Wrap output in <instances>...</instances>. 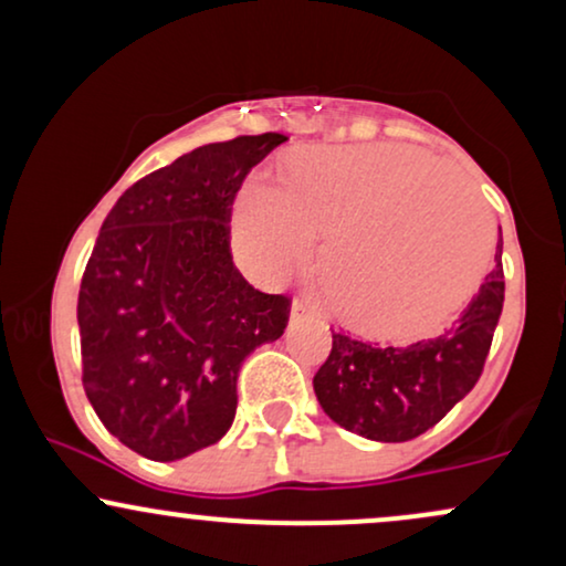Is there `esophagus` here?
<instances>
[{
    "instance_id": "esophagus-1",
    "label": "esophagus",
    "mask_w": 566,
    "mask_h": 566,
    "mask_svg": "<svg viewBox=\"0 0 566 566\" xmlns=\"http://www.w3.org/2000/svg\"><path fill=\"white\" fill-rule=\"evenodd\" d=\"M305 316H308V305H305L303 301H295V303L290 305V322H292V324L303 322Z\"/></svg>"
}]
</instances>
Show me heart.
Here are the masks:
<instances>
[{"mask_svg":"<svg viewBox=\"0 0 566 566\" xmlns=\"http://www.w3.org/2000/svg\"><path fill=\"white\" fill-rule=\"evenodd\" d=\"M244 269L279 279L305 263L316 237L329 305L350 329L412 337L471 297L492 250L482 201L418 148H305L284 186L252 178L233 207Z\"/></svg>","mask_w":566,"mask_h":566,"instance_id":"obj_1","label":"heart"}]
</instances>
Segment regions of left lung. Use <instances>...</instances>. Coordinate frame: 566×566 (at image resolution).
Here are the masks:
<instances>
[{"instance_id": "8db88e82", "label": "left lung", "mask_w": 566, "mask_h": 566, "mask_svg": "<svg viewBox=\"0 0 566 566\" xmlns=\"http://www.w3.org/2000/svg\"><path fill=\"white\" fill-rule=\"evenodd\" d=\"M484 279L447 333L409 346H375L333 333L314 394L337 426L373 441H409L476 386L503 311V265Z\"/></svg>"}]
</instances>
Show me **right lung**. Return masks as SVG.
<instances>
[{"mask_svg": "<svg viewBox=\"0 0 566 566\" xmlns=\"http://www.w3.org/2000/svg\"><path fill=\"white\" fill-rule=\"evenodd\" d=\"M287 138L242 135L193 148L129 186L103 220L76 322L82 382L101 423L170 463L226 437L242 361L287 327L290 301L231 261V201Z\"/></svg>", "mask_w": 566, "mask_h": 566, "instance_id": "obj_1", "label": "right lung"}]
</instances>
